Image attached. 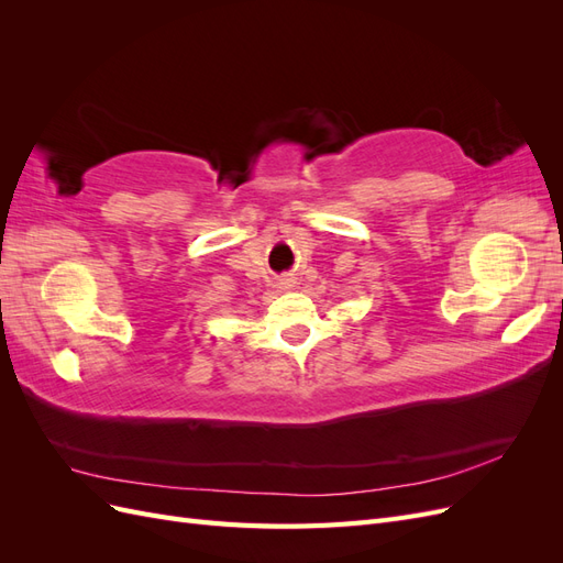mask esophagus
Segmentation results:
<instances>
[{
	"label": "esophagus",
	"mask_w": 563,
	"mask_h": 563,
	"mask_svg": "<svg viewBox=\"0 0 563 563\" xmlns=\"http://www.w3.org/2000/svg\"><path fill=\"white\" fill-rule=\"evenodd\" d=\"M282 284H286V288H288V286H291V279H286V282H282Z\"/></svg>",
	"instance_id": "1"
}]
</instances>
